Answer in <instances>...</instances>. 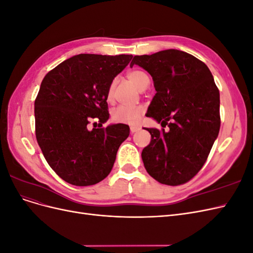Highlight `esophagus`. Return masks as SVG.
I'll return each mask as SVG.
<instances>
[{
  "mask_svg": "<svg viewBox=\"0 0 253 253\" xmlns=\"http://www.w3.org/2000/svg\"><path fill=\"white\" fill-rule=\"evenodd\" d=\"M129 128H131V132H132V133H136V132L139 131L140 126H131Z\"/></svg>",
  "mask_w": 253,
  "mask_h": 253,
  "instance_id": "1",
  "label": "esophagus"
}]
</instances>
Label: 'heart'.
I'll return each mask as SVG.
<instances>
[{"mask_svg": "<svg viewBox=\"0 0 253 253\" xmlns=\"http://www.w3.org/2000/svg\"><path fill=\"white\" fill-rule=\"evenodd\" d=\"M126 77L129 82H132L134 85L143 90L148 87L150 79L148 75L139 70L129 71L126 74ZM117 81L113 80L106 90V100L109 102H113L115 99V90H116ZM144 114V108L141 105L136 106H127V105H119L112 112V119L116 124H125L129 126H136L139 124L141 117Z\"/></svg>", "mask_w": 253, "mask_h": 253, "instance_id": "1", "label": "heart"}]
</instances>
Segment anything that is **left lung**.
<instances>
[{"mask_svg":"<svg viewBox=\"0 0 253 253\" xmlns=\"http://www.w3.org/2000/svg\"><path fill=\"white\" fill-rule=\"evenodd\" d=\"M134 64L154 81L147 116L169 126L147 128L152 139L141 153L145 170L164 185H182L201 171L218 135L219 90L208 66L185 51L135 56Z\"/></svg>","mask_w":253,"mask_h":253,"instance_id":"1","label":"left lung"}]
</instances>
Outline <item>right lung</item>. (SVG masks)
Returning <instances> with one entry per match:
<instances>
[{
  "instance_id": "add662e5",
  "label": "right lung",
  "mask_w": 253,
  "mask_h": 253,
  "mask_svg": "<svg viewBox=\"0 0 253 253\" xmlns=\"http://www.w3.org/2000/svg\"><path fill=\"white\" fill-rule=\"evenodd\" d=\"M132 55L81 53L45 75L35 100L36 138L58 176L74 186H91L112 171L129 134L126 125L102 127L109 119L106 90ZM99 127L88 129L90 121Z\"/></svg>"
}]
</instances>
